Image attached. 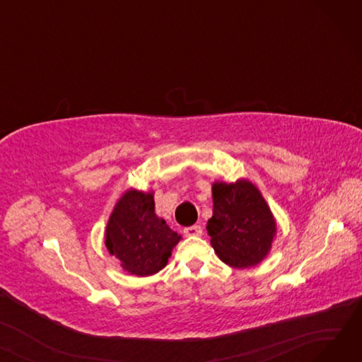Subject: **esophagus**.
<instances>
[{
    "label": "esophagus",
    "mask_w": 362,
    "mask_h": 362,
    "mask_svg": "<svg viewBox=\"0 0 362 362\" xmlns=\"http://www.w3.org/2000/svg\"><path fill=\"white\" fill-rule=\"evenodd\" d=\"M183 233L186 236H201L202 235V227L201 226H191V227H186V229L183 230Z\"/></svg>",
    "instance_id": "esophagus-1"
}]
</instances>
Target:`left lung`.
<instances>
[{
  "label": "left lung",
  "instance_id": "8db88e82",
  "mask_svg": "<svg viewBox=\"0 0 362 362\" xmlns=\"http://www.w3.org/2000/svg\"><path fill=\"white\" fill-rule=\"evenodd\" d=\"M213 217L206 232L217 257L235 269L255 267L272 251L277 223L259 189L248 179L211 186Z\"/></svg>",
  "mask_w": 362,
  "mask_h": 362
}]
</instances>
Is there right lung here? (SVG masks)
I'll list each match as a JSON object with an SVG mask.
<instances>
[{
  "label": "right lung",
  "mask_w": 362,
  "mask_h": 362,
  "mask_svg": "<svg viewBox=\"0 0 362 362\" xmlns=\"http://www.w3.org/2000/svg\"><path fill=\"white\" fill-rule=\"evenodd\" d=\"M180 239L156 214L154 191L135 187H129L114 204L104 233L108 254L119 259L124 272L138 277L163 270Z\"/></svg>",
  "instance_id": "add662e5"
}]
</instances>
